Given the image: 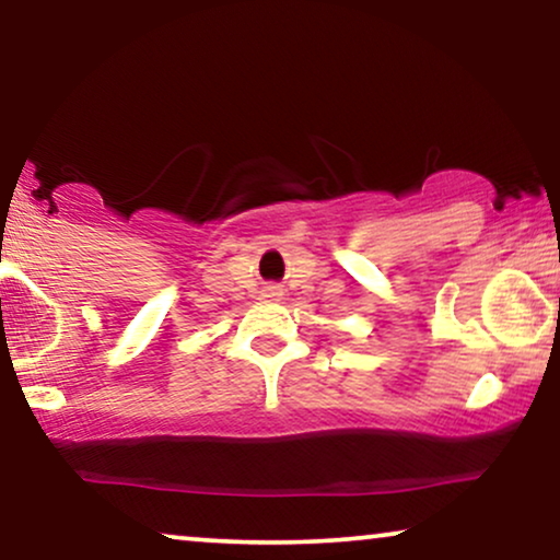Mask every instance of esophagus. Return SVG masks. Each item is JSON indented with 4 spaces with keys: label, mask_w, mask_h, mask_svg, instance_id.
<instances>
[{
    "label": "esophagus",
    "mask_w": 560,
    "mask_h": 560,
    "mask_svg": "<svg viewBox=\"0 0 560 560\" xmlns=\"http://www.w3.org/2000/svg\"><path fill=\"white\" fill-rule=\"evenodd\" d=\"M264 296H266V300H281V296H284V292H281L279 287H266L264 289Z\"/></svg>",
    "instance_id": "esophagus-1"
}]
</instances>
